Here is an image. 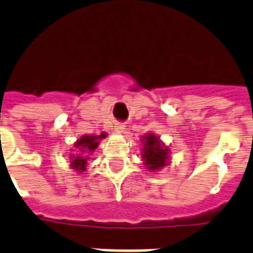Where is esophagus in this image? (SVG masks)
<instances>
[{"mask_svg":"<svg viewBox=\"0 0 253 253\" xmlns=\"http://www.w3.org/2000/svg\"><path fill=\"white\" fill-rule=\"evenodd\" d=\"M123 128H125V126H122V125H119V126H117V127H115V130L118 131V132H122V131H123Z\"/></svg>","mask_w":253,"mask_h":253,"instance_id":"obj_1","label":"esophagus"}]
</instances>
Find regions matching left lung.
<instances>
[{
    "instance_id": "obj_1",
    "label": "left lung",
    "mask_w": 253,
    "mask_h": 253,
    "mask_svg": "<svg viewBox=\"0 0 253 253\" xmlns=\"http://www.w3.org/2000/svg\"><path fill=\"white\" fill-rule=\"evenodd\" d=\"M143 147V161L148 169L155 171L165 167L169 159V148L163 147L158 136L148 134L144 136Z\"/></svg>"
}]
</instances>
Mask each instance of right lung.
<instances>
[{"label": "right lung", "mask_w": 253, "mask_h": 253, "mask_svg": "<svg viewBox=\"0 0 253 253\" xmlns=\"http://www.w3.org/2000/svg\"><path fill=\"white\" fill-rule=\"evenodd\" d=\"M106 134H102L99 136L96 135H84L82 136L77 143H75V147H80L81 151L84 152V154H88V152H92L98 147V139L101 138H105ZM87 157H75L71 162V167L77 171H84L86 169V165H87Z\"/></svg>", "instance_id": "right-lung-1"}]
</instances>
